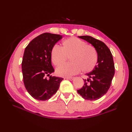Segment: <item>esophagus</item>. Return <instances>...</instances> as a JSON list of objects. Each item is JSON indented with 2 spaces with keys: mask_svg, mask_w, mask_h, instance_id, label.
<instances>
[{
  "mask_svg": "<svg viewBox=\"0 0 132 132\" xmlns=\"http://www.w3.org/2000/svg\"><path fill=\"white\" fill-rule=\"evenodd\" d=\"M67 79H69L70 80H72L74 79V77H68L66 78Z\"/></svg>",
  "mask_w": 132,
  "mask_h": 132,
  "instance_id": "esophagus-1",
  "label": "esophagus"
}]
</instances>
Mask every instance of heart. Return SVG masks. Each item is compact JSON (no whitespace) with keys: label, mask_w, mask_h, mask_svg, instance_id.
<instances>
[{"label":"heart","mask_w":132,"mask_h":132,"mask_svg":"<svg viewBox=\"0 0 132 132\" xmlns=\"http://www.w3.org/2000/svg\"><path fill=\"white\" fill-rule=\"evenodd\" d=\"M70 57V63L64 64L56 69L61 77H70L80 71L87 73L96 67L98 55L96 49L80 39L72 37L64 40L62 48L54 45L51 50V59L53 64L60 66Z\"/></svg>","instance_id":"obj_1"}]
</instances>
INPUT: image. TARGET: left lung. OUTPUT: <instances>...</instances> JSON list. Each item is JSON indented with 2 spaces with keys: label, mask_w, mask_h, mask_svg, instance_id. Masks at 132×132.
Listing matches in <instances>:
<instances>
[{
  "label": "left lung",
  "mask_w": 132,
  "mask_h": 132,
  "mask_svg": "<svg viewBox=\"0 0 132 132\" xmlns=\"http://www.w3.org/2000/svg\"><path fill=\"white\" fill-rule=\"evenodd\" d=\"M91 44L96 49L97 63L95 69L86 74L87 79L82 88L77 90L83 98L96 100L104 96L110 87L114 74V64L112 54L107 46L99 40L89 36H78Z\"/></svg>",
  "instance_id": "obj_1"
}]
</instances>
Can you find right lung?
Segmentation results:
<instances>
[{"label": "right lung", "mask_w": 132, "mask_h": 132, "mask_svg": "<svg viewBox=\"0 0 132 132\" xmlns=\"http://www.w3.org/2000/svg\"><path fill=\"white\" fill-rule=\"evenodd\" d=\"M62 36L44 33L30 42L24 50L21 68L24 86L38 100L49 99L57 92L62 78L52 77L51 50ZM46 76L50 79H46Z\"/></svg>", "instance_id": "1"}]
</instances>
